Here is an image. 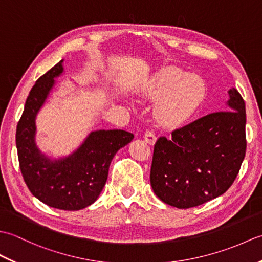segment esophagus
Here are the masks:
<instances>
[{
	"label": "esophagus",
	"instance_id": "1",
	"mask_svg": "<svg viewBox=\"0 0 262 262\" xmlns=\"http://www.w3.org/2000/svg\"><path fill=\"white\" fill-rule=\"evenodd\" d=\"M144 140H145V142L148 143L149 145H154L155 142H157V136H155L153 132L147 130L145 133V135H144Z\"/></svg>",
	"mask_w": 262,
	"mask_h": 262
}]
</instances>
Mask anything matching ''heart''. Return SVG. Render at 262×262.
I'll return each mask as SVG.
<instances>
[{
  "label": "heart",
  "instance_id": "obj_1",
  "mask_svg": "<svg viewBox=\"0 0 262 262\" xmlns=\"http://www.w3.org/2000/svg\"><path fill=\"white\" fill-rule=\"evenodd\" d=\"M207 86L202 77L179 69L166 68L153 74L143 88V96L159 99L154 107L155 119L166 128L185 125L202 107Z\"/></svg>",
  "mask_w": 262,
  "mask_h": 262
}]
</instances>
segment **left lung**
Here are the masks:
<instances>
[{"label":"left lung","instance_id":"obj_1","mask_svg":"<svg viewBox=\"0 0 262 262\" xmlns=\"http://www.w3.org/2000/svg\"><path fill=\"white\" fill-rule=\"evenodd\" d=\"M231 110L213 113L160 137L154 145L151 186L163 203L196 207L223 194L246 157V103L229 90Z\"/></svg>","mask_w":262,"mask_h":262}]
</instances>
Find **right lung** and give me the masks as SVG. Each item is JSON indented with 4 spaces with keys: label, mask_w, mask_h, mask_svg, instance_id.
Returning a JSON list of instances; mask_svg holds the SVG:
<instances>
[{
    "label": "right lung",
    "mask_w": 262,
    "mask_h": 262,
    "mask_svg": "<svg viewBox=\"0 0 262 262\" xmlns=\"http://www.w3.org/2000/svg\"><path fill=\"white\" fill-rule=\"evenodd\" d=\"M64 59L39 77L16 126L15 143L27 187L40 202L63 210H79L96 202L105 185L115 154L134 138L121 129L91 132L69 157L51 159L36 145V117L64 72Z\"/></svg>",
    "instance_id": "right-lung-1"
}]
</instances>
